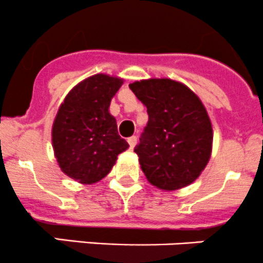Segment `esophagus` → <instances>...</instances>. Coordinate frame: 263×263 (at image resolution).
<instances>
[{
  "mask_svg": "<svg viewBox=\"0 0 263 263\" xmlns=\"http://www.w3.org/2000/svg\"><path fill=\"white\" fill-rule=\"evenodd\" d=\"M127 142H128V144H129V147L134 148L135 145H136V142H137V137L136 136L128 137V139H127Z\"/></svg>",
  "mask_w": 263,
  "mask_h": 263,
  "instance_id": "esophagus-1",
  "label": "esophagus"
}]
</instances>
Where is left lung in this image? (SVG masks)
<instances>
[{
	"instance_id": "obj_1",
	"label": "left lung",
	"mask_w": 263,
	"mask_h": 263,
	"mask_svg": "<svg viewBox=\"0 0 263 263\" xmlns=\"http://www.w3.org/2000/svg\"><path fill=\"white\" fill-rule=\"evenodd\" d=\"M129 89L147 108V124L135 147L147 181L165 191L191 184L213 147V127L201 100L171 79L136 81Z\"/></svg>"
}]
</instances>
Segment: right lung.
<instances>
[{"label":"right lung","instance_id":"1","mask_svg":"<svg viewBox=\"0 0 263 263\" xmlns=\"http://www.w3.org/2000/svg\"><path fill=\"white\" fill-rule=\"evenodd\" d=\"M122 84V79L98 73L76 85L61 104L52 142L58 164L70 178L85 184L100 181L128 147L108 110Z\"/></svg>","mask_w":263,"mask_h":263}]
</instances>
